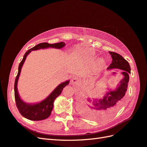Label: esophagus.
<instances>
[{
    "instance_id": "34e87169",
    "label": "esophagus",
    "mask_w": 147,
    "mask_h": 147,
    "mask_svg": "<svg viewBox=\"0 0 147 147\" xmlns=\"http://www.w3.org/2000/svg\"><path fill=\"white\" fill-rule=\"evenodd\" d=\"M78 83V78L76 77H74L72 78V80H71V83H72V85H77Z\"/></svg>"
}]
</instances>
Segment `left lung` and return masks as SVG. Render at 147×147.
Here are the masks:
<instances>
[{"label":"left lung","instance_id":"8db88e82","mask_svg":"<svg viewBox=\"0 0 147 147\" xmlns=\"http://www.w3.org/2000/svg\"><path fill=\"white\" fill-rule=\"evenodd\" d=\"M109 53L111 55L113 61L107 69L119 70L123 77L117 84L116 88L109 89L102 98L94 99L88 97L85 102L81 103L80 114L90 119H102L114 113L122 105L123 99L127 90L130 74L129 62L120 54L110 51Z\"/></svg>","mask_w":147,"mask_h":147}]
</instances>
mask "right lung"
<instances>
[{"instance_id": "add662e5", "label": "right lung", "mask_w": 147, "mask_h": 147, "mask_svg": "<svg viewBox=\"0 0 147 147\" xmlns=\"http://www.w3.org/2000/svg\"><path fill=\"white\" fill-rule=\"evenodd\" d=\"M65 46V44L64 42L54 43V44H49L47 42L39 43L38 45L28 50L25 54L24 56H23L22 61L20 63L18 66V72L17 77H16L14 85L15 99L16 101V105H17L20 113L23 117L28 119L31 121H41L46 119L48 117L51 115V111H52L53 109L54 101H55V98L61 94L63 88L69 84L70 80H67L59 84L50 93L48 96L41 102L34 103V104H31V103L30 104V103L24 102L20 97L17 88V84L22 66L26 60L27 55L32 51H36L41 49H46L49 48V47H52V48L55 49H61Z\"/></svg>"}]
</instances>
